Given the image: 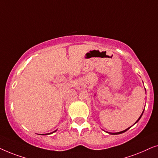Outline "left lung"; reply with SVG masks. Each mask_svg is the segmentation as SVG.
Here are the masks:
<instances>
[{"mask_svg":"<svg viewBox=\"0 0 158 158\" xmlns=\"http://www.w3.org/2000/svg\"><path fill=\"white\" fill-rule=\"evenodd\" d=\"M142 114H143V113H142ZM142 115L139 116V118H138V120H137V122H136L135 123H137V122H138V121H139V120L140 119V118H141V116H142ZM130 127H129V128H130ZM129 128H128V129H125V130H124V131H120V132H117V133H109V134H111V135H119V134H122V133H124V132H125V131H127V130H128V129H129Z\"/></svg>","mask_w":158,"mask_h":158,"instance_id":"left-lung-1","label":"left lung"}]
</instances>
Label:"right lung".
Here are the masks:
<instances>
[{"label":"right lung","mask_w":158,"mask_h":158,"mask_svg":"<svg viewBox=\"0 0 158 158\" xmlns=\"http://www.w3.org/2000/svg\"><path fill=\"white\" fill-rule=\"evenodd\" d=\"M46 135H47V134H46Z\"/></svg>","instance_id":"right-lung-1"}]
</instances>
